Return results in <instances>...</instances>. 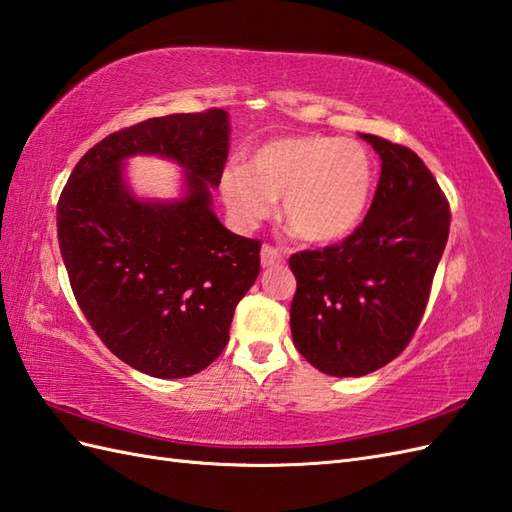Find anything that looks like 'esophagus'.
<instances>
[{
	"instance_id": "34e87169",
	"label": "esophagus",
	"mask_w": 512,
	"mask_h": 512,
	"mask_svg": "<svg viewBox=\"0 0 512 512\" xmlns=\"http://www.w3.org/2000/svg\"><path fill=\"white\" fill-rule=\"evenodd\" d=\"M259 259H261V266H264V268H270V266L279 264V261H281V253L277 251V248H272V246L264 244V246H261Z\"/></svg>"
}]
</instances>
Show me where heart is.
Listing matches in <instances>:
<instances>
[{"instance_id": "heart-1", "label": "heart", "mask_w": 512, "mask_h": 512, "mask_svg": "<svg viewBox=\"0 0 512 512\" xmlns=\"http://www.w3.org/2000/svg\"><path fill=\"white\" fill-rule=\"evenodd\" d=\"M373 178L371 154L358 141L290 135L253 150L248 165L224 170L220 192L237 227H257L283 198L285 222L303 240L329 244L358 227Z\"/></svg>"}]
</instances>
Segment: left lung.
Wrapping results in <instances>:
<instances>
[{"instance_id":"obj_1","label":"left lung","mask_w":512,"mask_h":512,"mask_svg":"<svg viewBox=\"0 0 512 512\" xmlns=\"http://www.w3.org/2000/svg\"><path fill=\"white\" fill-rule=\"evenodd\" d=\"M382 159L364 222L336 246L290 257L294 347L320 373L362 377L406 349L449 235V205L412 150L364 135Z\"/></svg>"}]
</instances>
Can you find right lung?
<instances>
[{
    "instance_id": "1",
    "label": "right lung",
    "mask_w": 512,
    "mask_h": 512,
    "mask_svg": "<svg viewBox=\"0 0 512 512\" xmlns=\"http://www.w3.org/2000/svg\"><path fill=\"white\" fill-rule=\"evenodd\" d=\"M229 146L222 109L152 117L95 144L58 200V244L82 314L150 377H189L216 360L259 275L261 244L224 229L213 211ZM133 156L176 162L179 196L137 197L125 176Z\"/></svg>"
}]
</instances>
